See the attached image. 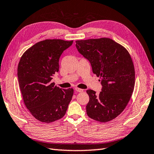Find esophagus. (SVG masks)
Segmentation results:
<instances>
[{
    "instance_id": "34e87169",
    "label": "esophagus",
    "mask_w": 154,
    "mask_h": 154,
    "mask_svg": "<svg viewBox=\"0 0 154 154\" xmlns=\"http://www.w3.org/2000/svg\"><path fill=\"white\" fill-rule=\"evenodd\" d=\"M75 91L78 92H83V90L82 89V88H75Z\"/></svg>"
}]
</instances>
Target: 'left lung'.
<instances>
[{
	"label": "left lung",
	"mask_w": 154,
	"mask_h": 154,
	"mask_svg": "<svg viewBox=\"0 0 154 154\" xmlns=\"http://www.w3.org/2000/svg\"><path fill=\"white\" fill-rule=\"evenodd\" d=\"M76 47L89 61L102 85L100 94L87 91L88 116L103 123L114 119L125 109L134 91L135 71L131 57L123 46L108 38L77 40Z\"/></svg>",
	"instance_id": "obj_1"
}]
</instances>
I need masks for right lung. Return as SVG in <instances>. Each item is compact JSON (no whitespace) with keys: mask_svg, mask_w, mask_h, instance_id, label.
Wrapping results in <instances>:
<instances>
[{"mask_svg":"<svg viewBox=\"0 0 154 154\" xmlns=\"http://www.w3.org/2000/svg\"><path fill=\"white\" fill-rule=\"evenodd\" d=\"M73 41L45 40L23 54L17 76L24 104L32 116L49 123L63 118L72 100V88H60L51 83L59 71V59Z\"/></svg>","mask_w":154,"mask_h":154,"instance_id":"1","label":"right lung"}]
</instances>
